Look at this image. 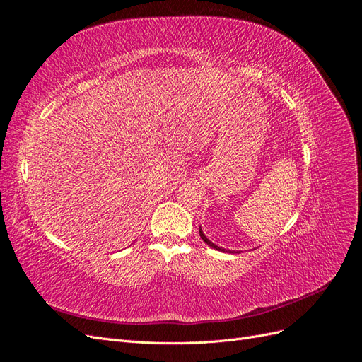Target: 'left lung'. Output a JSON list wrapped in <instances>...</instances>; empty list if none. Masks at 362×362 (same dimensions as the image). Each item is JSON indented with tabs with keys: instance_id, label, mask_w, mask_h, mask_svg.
Listing matches in <instances>:
<instances>
[{
	"instance_id": "left-lung-1",
	"label": "left lung",
	"mask_w": 362,
	"mask_h": 362,
	"mask_svg": "<svg viewBox=\"0 0 362 362\" xmlns=\"http://www.w3.org/2000/svg\"><path fill=\"white\" fill-rule=\"evenodd\" d=\"M199 235H201V238L204 240V242L210 246V247H213V249H217V250H222V252H235V250H228V249H223V247H221V246H217V245H214L213 242H210V240H208L206 237H205V234H204V231H202V228L199 226Z\"/></svg>"
}]
</instances>
